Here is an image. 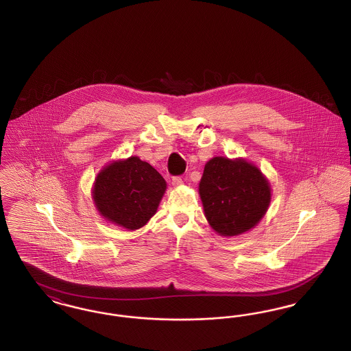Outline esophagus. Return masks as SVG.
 <instances>
[{"label":"esophagus","instance_id":"esophagus-1","mask_svg":"<svg viewBox=\"0 0 351 351\" xmlns=\"http://www.w3.org/2000/svg\"><path fill=\"white\" fill-rule=\"evenodd\" d=\"M172 185L173 186H176V188H179V186H182L183 185V179L180 178V176H176V178H172Z\"/></svg>","mask_w":351,"mask_h":351}]
</instances>
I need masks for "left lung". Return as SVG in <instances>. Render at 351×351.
I'll return each mask as SVG.
<instances>
[{
	"label": "left lung",
	"instance_id": "obj_1",
	"mask_svg": "<svg viewBox=\"0 0 351 351\" xmlns=\"http://www.w3.org/2000/svg\"><path fill=\"white\" fill-rule=\"evenodd\" d=\"M199 193L210 228L222 237H234L249 232L265 217L271 184L243 158L215 156L204 167Z\"/></svg>",
	"mask_w": 351,
	"mask_h": 351
}]
</instances>
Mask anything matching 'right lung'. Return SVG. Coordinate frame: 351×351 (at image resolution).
Returning <instances> with one entry per match:
<instances>
[{
  "mask_svg": "<svg viewBox=\"0 0 351 351\" xmlns=\"http://www.w3.org/2000/svg\"><path fill=\"white\" fill-rule=\"evenodd\" d=\"M166 189V180L155 168L139 156H130L101 168L92 186V199L106 221L136 230L156 213Z\"/></svg>",
  "mask_w": 351,
  "mask_h": 351,
  "instance_id": "1",
  "label": "right lung"
}]
</instances>
